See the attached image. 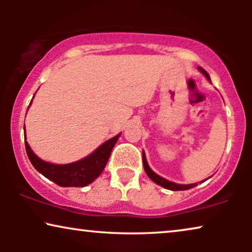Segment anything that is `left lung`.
I'll list each match as a JSON object with an SVG mask.
<instances>
[{
    "instance_id": "8db88e82",
    "label": "left lung",
    "mask_w": 252,
    "mask_h": 252,
    "mask_svg": "<svg viewBox=\"0 0 252 252\" xmlns=\"http://www.w3.org/2000/svg\"><path fill=\"white\" fill-rule=\"evenodd\" d=\"M198 70L201 71L202 73L204 74L205 77L210 80V77H209L208 72H206L205 70H203L202 67H198ZM142 159H143L144 171H146V173H147L148 177H149L154 182H156L157 185L161 186V187H164V188H166V189H170V190H187V189L194 188V187H196V186L198 185V182H197V184H192V185H178V184H174V182L168 181V180H166V179L159 177V175L156 174L153 170H151V168L149 167V165H148V163H147V159H146V156H144V153L142 154ZM202 182L203 181L199 182V184H202Z\"/></svg>"
}]
</instances>
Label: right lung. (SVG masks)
I'll return each instance as SVG.
<instances>
[{"instance_id":"1","label":"right lung","mask_w":252,"mask_h":252,"mask_svg":"<svg viewBox=\"0 0 252 252\" xmlns=\"http://www.w3.org/2000/svg\"><path fill=\"white\" fill-rule=\"evenodd\" d=\"M118 139L119 134L103 143L88 157L75 161V163L65 165L51 164L40 159L31 149L27 141H25V148L27 156L34 168L49 180L61 187H85V186L92 184L104 170L110 154Z\"/></svg>"}]
</instances>
